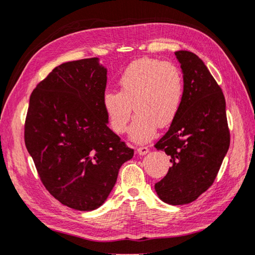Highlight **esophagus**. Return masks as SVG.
I'll return each mask as SVG.
<instances>
[{"label": "esophagus", "mask_w": 255, "mask_h": 255, "mask_svg": "<svg viewBox=\"0 0 255 255\" xmlns=\"http://www.w3.org/2000/svg\"><path fill=\"white\" fill-rule=\"evenodd\" d=\"M136 152L139 153V155L143 156V155H147V153L149 152V149H148V147H143L142 145V147H139L136 149Z\"/></svg>", "instance_id": "obj_1"}]
</instances>
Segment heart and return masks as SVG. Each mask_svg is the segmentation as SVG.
<instances>
[{"instance_id":"heart-1","label":"heart","mask_w":255,"mask_h":255,"mask_svg":"<svg viewBox=\"0 0 255 255\" xmlns=\"http://www.w3.org/2000/svg\"><path fill=\"white\" fill-rule=\"evenodd\" d=\"M119 93L107 91L103 106L113 131L123 134L132 118L135 119L130 137L144 143L159 127H167L176 118L184 95V77L173 62L140 58L124 70L118 81Z\"/></svg>"}]
</instances>
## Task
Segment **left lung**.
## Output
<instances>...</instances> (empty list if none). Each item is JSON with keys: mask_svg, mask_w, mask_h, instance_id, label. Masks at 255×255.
I'll use <instances>...</instances> for the list:
<instances>
[{"mask_svg": "<svg viewBox=\"0 0 255 255\" xmlns=\"http://www.w3.org/2000/svg\"><path fill=\"white\" fill-rule=\"evenodd\" d=\"M184 77V95L176 118L155 144L172 167L155 184L162 201L181 206L197 200L212 185L231 143L222 88L201 58L175 52Z\"/></svg>", "mask_w": 255, "mask_h": 255, "instance_id": "8db88e82", "label": "left lung"}]
</instances>
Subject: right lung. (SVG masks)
<instances>
[{
	"mask_svg": "<svg viewBox=\"0 0 255 255\" xmlns=\"http://www.w3.org/2000/svg\"><path fill=\"white\" fill-rule=\"evenodd\" d=\"M106 82L97 57L58 65L33 89L24 122V143L41 183L80 211L106 201L134 153L107 127Z\"/></svg>",
	"mask_w": 255,
	"mask_h": 255,
	"instance_id": "obj_1",
	"label": "right lung"
}]
</instances>
